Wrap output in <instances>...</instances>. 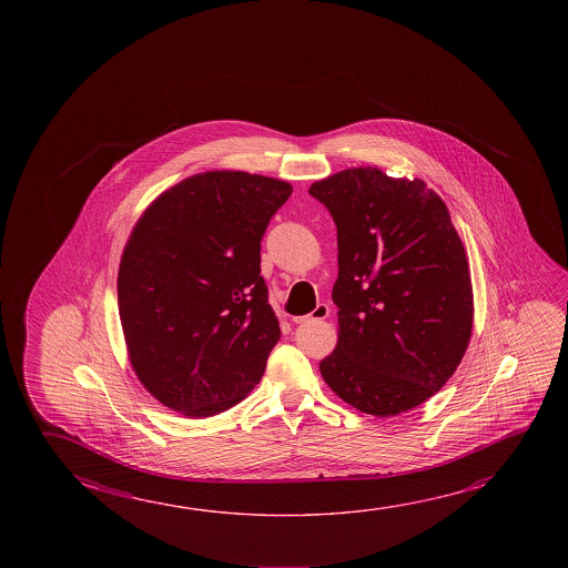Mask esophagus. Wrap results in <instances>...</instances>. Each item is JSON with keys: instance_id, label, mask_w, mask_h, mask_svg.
<instances>
[{"instance_id": "esophagus-1", "label": "esophagus", "mask_w": 568, "mask_h": 568, "mask_svg": "<svg viewBox=\"0 0 568 568\" xmlns=\"http://www.w3.org/2000/svg\"><path fill=\"white\" fill-rule=\"evenodd\" d=\"M331 315V308L326 303H318L313 313H308L305 316H295V323L303 325V323H311V321H323L326 316Z\"/></svg>"}]
</instances>
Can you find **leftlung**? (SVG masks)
Segmentation results:
<instances>
[{"label":"left lung","instance_id":"8db88e82","mask_svg":"<svg viewBox=\"0 0 568 568\" xmlns=\"http://www.w3.org/2000/svg\"><path fill=\"white\" fill-rule=\"evenodd\" d=\"M338 243V343L318 368L331 390L378 418L428 400L464 358L474 291L464 243L424 180L348 168L308 187Z\"/></svg>","mask_w":568,"mask_h":568}]
</instances>
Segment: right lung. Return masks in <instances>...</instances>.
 I'll list each match as a JSON object with an SVG mask.
<instances>
[{
    "label": "right lung",
    "mask_w": 568,
    "mask_h": 568,
    "mask_svg": "<svg viewBox=\"0 0 568 568\" xmlns=\"http://www.w3.org/2000/svg\"><path fill=\"white\" fill-rule=\"evenodd\" d=\"M291 192L275 178L212 170L140 215L119 267V315L132 368L160 404L207 418L260 384L281 336L261 240Z\"/></svg>",
    "instance_id": "add662e5"
}]
</instances>
